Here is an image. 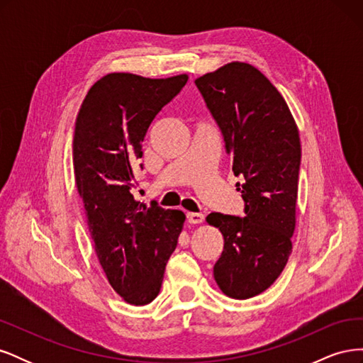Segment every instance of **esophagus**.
Instances as JSON below:
<instances>
[{
  "label": "esophagus",
  "instance_id": "1",
  "mask_svg": "<svg viewBox=\"0 0 363 363\" xmlns=\"http://www.w3.org/2000/svg\"><path fill=\"white\" fill-rule=\"evenodd\" d=\"M188 221L191 224H201L204 221V215L203 213H195V212H189L188 213Z\"/></svg>",
  "mask_w": 363,
  "mask_h": 363
}]
</instances>
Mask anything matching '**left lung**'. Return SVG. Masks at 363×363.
<instances>
[{"mask_svg": "<svg viewBox=\"0 0 363 363\" xmlns=\"http://www.w3.org/2000/svg\"><path fill=\"white\" fill-rule=\"evenodd\" d=\"M195 84L223 131L245 201L244 218H206L224 236L213 277L230 298L247 300L279 279L292 251L301 160L298 127L276 86L250 63H227L199 77Z\"/></svg>", "mask_w": 363, "mask_h": 363, "instance_id": "8db88e82", "label": "left lung"}]
</instances>
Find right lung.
Returning a JSON list of instances; mask_svg holds the SVG:
<instances>
[{"mask_svg": "<svg viewBox=\"0 0 363 363\" xmlns=\"http://www.w3.org/2000/svg\"><path fill=\"white\" fill-rule=\"evenodd\" d=\"M186 82L188 74H107L87 92L75 121L74 175L95 252L111 286L133 306L159 295L186 219L182 211L135 200L133 163L152 119Z\"/></svg>", "mask_w": 363, "mask_h": 363, "instance_id": "add662e5", "label": "right lung"}]
</instances>
